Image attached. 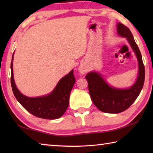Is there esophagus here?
I'll list each match as a JSON object with an SVG mask.
<instances>
[{"mask_svg": "<svg viewBox=\"0 0 153 153\" xmlns=\"http://www.w3.org/2000/svg\"><path fill=\"white\" fill-rule=\"evenodd\" d=\"M78 69L79 71V73L81 74H85L87 72V68L84 65H82V64L79 66Z\"/></svg>", "mask_w": 153, "mask_h": 153, "instance_id": "1", "label": "esophagus"}]
</instances>
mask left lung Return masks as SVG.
<instances>
[{"label":"left lung","mask_w":153,"mask_h":153,"mask_svg":"<svg viewBox=\"0 0 153 153\" xmlns=\"http://www.w3.org/2000/svg\"><path fill=\"white\" fill-rule=\"evenodd\" d=\"M117 25L118 35L127 38L136 54L139 71L136 83L128 89H118L110 86L101 75L97 72H90L86 75L85 77L88 83V90L93 103L100 111L107 113H119L128 109L139 96L145 78L142 55L132 33L128 27L121 23Z\"/></svg>","instance_id":"8db88e82"}]
</instances>
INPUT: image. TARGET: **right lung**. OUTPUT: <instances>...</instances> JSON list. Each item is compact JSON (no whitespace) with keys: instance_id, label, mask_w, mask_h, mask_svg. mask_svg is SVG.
Here are the masks:
<instances>
[{"instance_id":"obj_1","label":"right lung","mask_w":153,"mask_h":153,"mask_svg":"<svg viewBox=\"0 0 153 153\" xmlns=\"http://www.w3.org/2000/svg\"><path fill=\"white\" fill-rule=\"evenodd\" d=\"M13 55L14 53L11 63V83L13 92L20 104L28 112L40 118L55 120L63 116L69 106V95L76 82L74 70L61 78L49 94L40 97H27L19 91L15 84L13 73Z\"/></svg>"}]
</instances>
